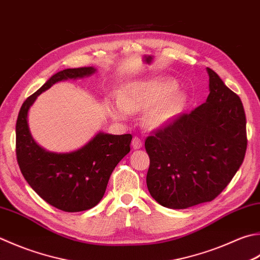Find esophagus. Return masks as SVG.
<instances>
[{"mask_svg":"<svg viewBox=\"0 0 260 260\" xmlns=\"http://www.w3.org/2000/svg\"><path fill=\"white\" fill-rule=\"evenodd\" d=\"M132 145H133V147H134L135 150L141 149V147L143 146V142H142V140L140 139L139 136H134L133 137V141H132Z\"/></svg>","mask_w":260,"mask_h":260,"instance_id":"esophagus-1","label":"esophagus"}]
</instances>
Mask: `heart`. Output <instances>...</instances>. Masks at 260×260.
Masks as SVG:
<instances>
[{"label":"heart","mask_w":260,"mask_h":260,"mask_svg":"<svg viewBox=\"0 0 260 260\" xmlns=\"http://www.w3.org/2000/svg\"><path fill=\"white\" fill-rule=\"evenodd\" d=\"M172 80L151 79L127 84L120 96L109 103L110 113L117 119H125L129 113L145 111L143 121L149 128L164 127L175 118L185 105V95L176 91Z\"/></svg>","instance_id":"b5f03b06"}]
</instances>
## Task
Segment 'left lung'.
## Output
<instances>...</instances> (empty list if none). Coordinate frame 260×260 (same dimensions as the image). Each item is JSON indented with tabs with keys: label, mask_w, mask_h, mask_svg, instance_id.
<instances>
[{
	"label": "left lung",
	"mask_w": 260,
	"mask_h": 260,
	"mask_svg": "<svg viewBox=\"0 0 260 260\" xmlns=\"http://www.w3.org/2000/svg\"><path fill=\"white\" fill-rule=\"evenodd\" d=\"M207 73L206 103L175 117L145 140L147 189L168 208L213 201L245 159L247 121L241 99L212 69L207 68Z\"/></svg>",
	"instance_id": "8db88e82"
}]
</instances>
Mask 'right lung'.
<instances>
[{"mask_svg": "<svg viewBox=\"0 0 260 260\" xmlns=\"http://www.w3.org/2000/svg\"><path fill=\"white\" fill-rule=\"evenodd\" d=\"M94 72L95 69L89 66L54 74L22 104L15 126V153L24 179L45 202L64 212H82L98 204L115 167L131 151L133 136L98 133L78 151L53 153L34 141L28 111L36 98L58 81L83 78Z\"/></svg>", "mask_w": 260, "mask_h": 260, "instance_id": "1", "label": "right lung"}]
</instances>
